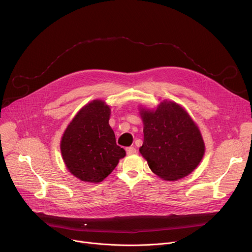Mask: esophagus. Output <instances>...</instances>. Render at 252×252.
<instances>
[{
	"instance_id": "esophagus-1",
	"label": "esophagus",
	"mask_w": 252,
	"mask_h": 252,
	"mask_svg": "<svg viewBox=\"0 0 252 252\" xmlns=\"http://www.w3.org/2000/svg\"><path fill=\"white\" fill-rule=\"evenodd\" d=\"M126 151V154H127L128 156L136 154V150H135V148H133V147H129V148H127Z\"/></svg>"
}]
</instances>
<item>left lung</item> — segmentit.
<instances>
[{
  "instance_id": "1",
  "label": "left lung",
  "mask_w": 252,
  "mask_h": 252,
  "mask_svg": "<svg viewBox=\"0 0 252 252\" xmlns=\"http://www.w3.org/2000/svg\"><path fill=\"white\" fill-rule=\"evenodd\" d=\"M143 142L139 153L164 181H177L201 161L205 146L198 126L183 107L163 100L155 111L141 109Z\"/></svg>"
}]
</instances>
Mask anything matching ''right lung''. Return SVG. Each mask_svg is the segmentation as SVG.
<instances>
[{"label": "right lung", "mask_w": 252, "mask_h": 252, "mask_svg": "<svg viewBox=\"0 0 252 252\" xmlns=\"http://www.w3.org/2000/svg\"><path fill=\"white\" fill-rule=\"evenodd\" d=\"M110 116L111 107L103 100L94 99L82 107L63 134V162L83 182H102L126 156V151L116 142Z\"/></svg>", "instance_id": "1"}]
</instances>
